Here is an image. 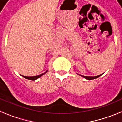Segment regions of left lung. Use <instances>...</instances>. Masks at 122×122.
I'll return each instance as SVG.
<instances>
[{
    "mask_svg": "<svg viewBox=\"0 0 122 122\" xmlns=\"http://www.w3.org/2000/svg\"><path fill=\"white\" fill-rule=\"evenodd\" d=\"M103 74H100V75H98V76H83V75H81V74H79V75H80L81 76H82V77H84V78L86 79H88V80H92V79H94L98 78V77H99L100 76H101Z\"/></svg>",
    "mask_w": 122,
    "mask_h": 122,
    "instance_id": "8db88e82",
    "label": "left lung"
}]
</instances>
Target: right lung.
Returning <instances> with one entry per match:
<instances>
[{
	"label": "right lung",
	"mask_w": 122,
	"mask_h": 122,
	"mask_svg": "<svg viewBox=\"0 0 122 122\" xmlns=\"http://www.w3.org/2000/svg\"><path fill=\"white\" fill-rule=\"evenodd\" d=\"M48 72V70L46 71L45 73H43V74H40V75H37V76H23V75H21V76H22V77H24V78L25 79H30V80H36V79H37L38 78H39V77H40L41 76H42L43 74H45V73H47Z\"/></svg>",
	"instance_id": "right-lung-1"
}]
</instances>
